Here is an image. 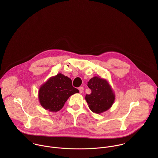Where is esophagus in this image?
<instances>
[{
    "label": "esophagus",
    "mask_w": 158,
    "mask_h": 158,
    "mask_svg": "<svg viewBox=\"0 0 158 158\" xmlns=\"http://www.w3.org/2000/svg\"><path fill=\"white\" fill-rule=\"evenodd\" d=\"M79 93H82L83 91H84V87H79Z\"/></svg>",
    "instance_id": "esophagus-1"
}]
</instances>
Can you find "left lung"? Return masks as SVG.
Masks as SVG:
<instances>
[{"label": "left lung", "mask_w": 158, "mask_h": 158, "mask_svg": "<svg viewBox=\"0 0 158 158\" xmlns=\"http://www.w3.org/2000/svg\"><path fill=\"white\" fill-rule=\"evenodd\" d=\"M91 93L86 94L85 99L89 109L94 113L101 114L109 109L115 100V94L105 79L95 76L87 82Z\"/></svg>", "instance_id": "1"}]
</instances>
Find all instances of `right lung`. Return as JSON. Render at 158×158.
Returning <instances> with one entry per match:
<instances>
[{"label":"right lung","instance_id":"obj_1","mask_svg":"<svg viewBox=\"0 0 158 158\" xmlns=\"http://www.w3.org/2000/svg\"><path fill=\"white\" fill-rule=\"evenodd\" d=\"M79 93L72 85V81L61 73L51 77L39 88L38 98L46 110L57 112L64 106L68 98Z\"/></svg>","mask_w":158,"mask_h":158}]
</instances>
